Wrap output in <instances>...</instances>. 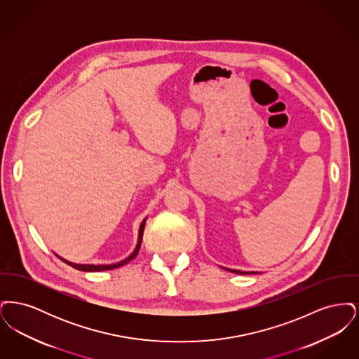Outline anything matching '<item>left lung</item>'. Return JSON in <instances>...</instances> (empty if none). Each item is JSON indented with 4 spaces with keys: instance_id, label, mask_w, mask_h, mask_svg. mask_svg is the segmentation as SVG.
<instances>
[{
    "instance_id": "1",
    "label": "left lung",
    "mask_w": 359,
    "mask_h": 359,
    "mask_svg": "<svg viewBox=\"0 0 359 359\" xmlns=\"http://www.w3.org/2000/svg\"><path fill=\"white\" fill-rule=\"evenodd\" d=\"M226 271H229V272H231V273H237V274H248V273H249V272H248V273H246V272H242V271H236V269H227V268H226Z\"/></svg>"
}]
</instances>
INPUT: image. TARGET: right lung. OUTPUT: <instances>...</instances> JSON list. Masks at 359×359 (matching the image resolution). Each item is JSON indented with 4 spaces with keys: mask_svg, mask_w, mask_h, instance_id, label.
I'll return each mask as SVG.
<instances>
[{
    "mask_svg": "<svg viewBox=\"0 0 359 359\" xmlns=\"http://www.w3.org/2000/svg\"><path fill=\"white\" fill-rule=\"evenodd\" d=\"M145 221H147V219H144L142 223H141V226H140V230H138V242H137V246L136 249H135V252H133L130 256L128 257V258H125L123 261H120V262H117V264H111V265H82V264H74V262H69V261L65 259V258H62V257H59L63 262L69 264V266H72V268H75V269H78V271H82V272H102V271H110V269L120 268L122 265L128 264L129 261H132V259L137 256V253H138V250H140V246H141V241H142V234H144Z\"/></svg>",
    "mask_w": 359,
    "mask_h": 359,
    "instance_id": "obj_1",
    "label": "right lung"
}]
</instances>
